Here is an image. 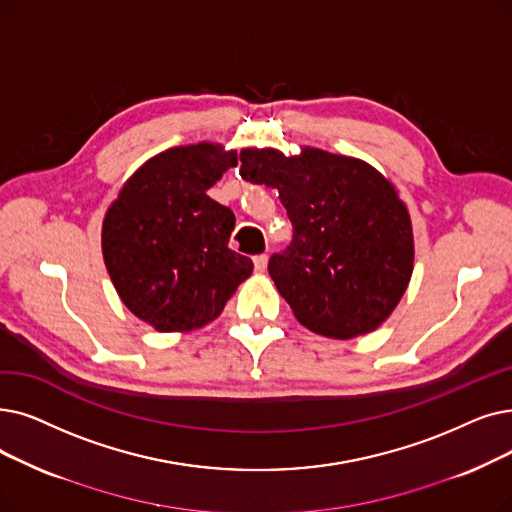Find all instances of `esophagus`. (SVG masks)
<instances>
[{
  "label": "esophagus",
  "mask_w": 512,
  "mask_h": 512,
  "mask_svg": "<svg viewBox=\"0 0 512 512\" xmlns=\"http://www.w3.org/2000/svg\"><path fill=\"white\" fill-rule=\"evenodd\" d=\"M253 263L257 272H265V268H268V255H255Z\"/></svg>",
  "instance_id": "1"
}]
</instances>
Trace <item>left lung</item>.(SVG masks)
Returning <instances> with one entry per match:
<instances>
[{
    "label": "left lung",
    "instance_id": "obj_1",
    "mask_svg": "<svg viewBox=\"0 0 512 512\" xmlns=\"http://www.w3.org/2000/svg\"><path fill=\"white\" fill-rule=\"evenodd\" d=\"M240 175L278 190L293 240L268 272L295 318L330 339L379 328L404 297L414 236L393 184L366 161L303 148L240 150Z\"/></svg>",
    "mask_w": 512,
    "mask_h": 512
}]
</instances>
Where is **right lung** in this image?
I'll return each mask as SVG.
<instances>
[{
	"label": "right lung",
	"instance_id": "obj_1",
	"mask_svg": "<svg viewBox=\"0 0 512 512\" xmlns=\"http://www.w3.org/2000/svg\"><path fill=\"white\" fill-rule=\"evenodd\" d=\"M236 150L201 142L146 161L121 188L102 224V255L125 307L159 332L213 322L253 261L228 249L234 213L207 190Z\"/></svg>",
	"mask_w": 512,
	"mask_h": 512
}]
</instances>
